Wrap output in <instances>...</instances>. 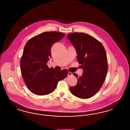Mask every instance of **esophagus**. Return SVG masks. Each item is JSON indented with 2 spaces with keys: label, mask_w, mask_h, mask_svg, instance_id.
<instances>
[{
  "label": "esophagus",
  "mask_w": 130,
  "mask_h": 130,
  "mask_svg": "<svg viewBox=\"0 0 130 130\" xmlns=\"http://www.w3.org/2000/svg\"><path fill=\"white\" fill-rule=\"evenodd\" d=\"M72 73L71 72H68V76H72Z\"/></svg>",
  "instance_id": "34e87169"
}]
</instances>
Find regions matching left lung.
I'll use <instances>...</instances> for the list:
<instances>
[{
	"instance_id": "obj_1",
	"label": "left lung",
	"mask_w": 130,
	"mask_h": 130,
	"mask_svg": "<svg viewBox=\"0 0 130 130\" xmlns=\"http://www.w3.org/2000/svg\"><path fill=\"white\" fill-rule=\"evenodd\" d=\"M77 53V60L83 68L78 83L70 87L74 96L88 99L95 95L101 88L107 73L108 62L105 50L102 43L89 34L74 32L67 35Z\"/></svg>"
}]
</instances>
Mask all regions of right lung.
Returning a JSON list of instances; mask_svg holds the SVG:
<instances>
[{"mask_svg": "<svg viewBox=\"0 0 130 130\" xmlns=\"http://www.w3.org/2000/svg\"><path fill=\"white\" fill-rule=\"evenodd\" d=\"M65 34L47 31L29 40L24 48L20 62L23 78L28 89L36 95L43 96L55 90L60 80L68 76V70H56L46 65L51 56V48Z\"/></svg>", "mask_w": 130, "mask_h": 130, "instance_id": "obj_1", "label": "right lung"}]
</instances>
